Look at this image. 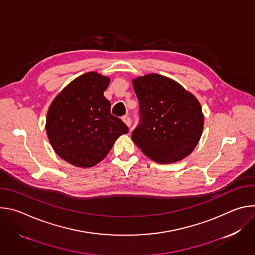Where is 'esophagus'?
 Returning a JSON list of instances; mask_svg holds the SVG:
<instances>
[{"instance_id":"obj_1","label":"esophagus","mask_w":255,"mask_h":255,"mask_svg":"<svg viewBox=\"0 0 255 255\" xmlns=\"http://www.w3.org/2000/svg\"><path fill=\"white\" fill-rule=\"evenodd\" d=\"M122 120H123V122H124L128 127L131 126V120H130V117H129V116H124V117L122 118Z\"/></svg>"}]
</instances>
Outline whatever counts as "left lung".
Returning <instances> with one entry per match:
<instances>
[{"label":"left lung","instance_id":"8db88e82","mask_svg":"<svg viewBox=\"0 0 255 255\" xmlns=\"http://www.w3.org/2000/svg\"><path fill=\"white\" fill-rule=\"evenodd\" d=\"M141 120L132 132L133 142L158 163H172L190 155L204 129L198 99L175 81L157 74L132 81Z\"/></svg>","mask_w":255,"mask_h":255}]
</instances>
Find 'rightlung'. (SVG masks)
<instances>
[{"label": "right lung", "instance_id": "obj_1", "mask_svg": "<svg viewBox=\"0 0 255 255\" xmlns=\"http://www.w3.org/2000/svg\"><path fill=\"white\" fill-rule=\"evenodd\" d=\"M110 78L90 71L70 82L52 101L46 134L55 153L77 167H92L128 133L125 123L111 114L104 97Z\"/></svg>", "mask_w": 255, "mask_h": 255}]
</instances>
